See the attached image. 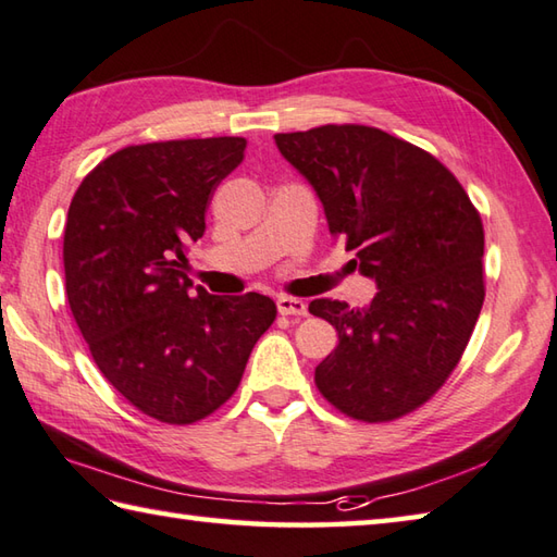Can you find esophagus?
I'll return each mask as SVG.
<instances>
[{
  "instance_id": "obj_1",
  "label": "esophagus",
  "mask_w": 557,
  "mask_h": 557,
  "mask_svg": "<svg viewBox=\"0 0 557 557\" xmlns=\"http://www.w3.org/2000/svg\"><path fill=\"white\" fill-rule=\"evenodd\" d=\"M276 306H278L281 314H298V318H306L308 314L306 302H302L300 298H293V296H278Z\"/></svg>"
}]
</instances>
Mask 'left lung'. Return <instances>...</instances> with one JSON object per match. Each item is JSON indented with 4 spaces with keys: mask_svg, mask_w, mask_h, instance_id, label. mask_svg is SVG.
Here are the masks:
<instances>
[{
    "mask_svg": "<svg viewBox=\"0 0 557 557\" xmlns=\"http://www.w3.org/2000/svg\"><path fill=\"white\" fill-rule=\"evenodd\" d=\"M274 138L318 191L330 233L381 288L363 310L310 302L339 334L314 385L346 417L395 422L432 400L475 330L485 300L482 218L446 164L373 125L327 123Z\"/></svg>",
    "mask_w": 557,
    "mask_h": 557,
    "instance_id": "left-lung-1",
    "label": "left lung"
}]
</instances>
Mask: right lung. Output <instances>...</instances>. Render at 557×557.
Returning a JSON list of instances; mask_svg holds the SVG:
<instances>
[{"label": "right lung", "mask_w": 557, "mask_h": 557, "mask_svg": "<svg viewBox=\"0 0 557 557\" xmlns=\"http://www.w3.org/2000/svg\"><path fill=\"white\" fill-rule=\"evenodd\" d=\"M245 138L128 145L72 196L62 261L70 310L103 377L143 414L194 424L235 395L276 302L191 288L186 251Z\"/></svg>", "instance_id": "add662e5"}]
</instances>
